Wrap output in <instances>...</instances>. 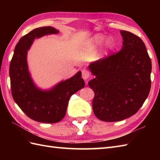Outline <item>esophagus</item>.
Segmentation results:
<instances>
[{
    "instance_id": "34e87169",
    "label": "esophagus",
    "mask_w": 160,
    "mask_h": 160,
    "mask_svg": "<svg viewBox=\"0 0 160 160\" xmlns=\"http://www.w3.org/2000/svg\"><path fill=\"white\" fill-rule=\"evenodd\" d=\"M90 76V74H89V72L88 71L87 69H83L82 71V77L84 80H87L88 78H89Z\"/></svg>"
}]
</instances>
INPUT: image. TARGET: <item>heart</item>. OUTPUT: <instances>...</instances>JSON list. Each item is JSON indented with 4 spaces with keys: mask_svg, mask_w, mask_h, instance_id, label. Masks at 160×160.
Segmentation results:
<instances>
[{
    "mask_svg": "<svg viewBox=\"0 0 160 160\" xmlns=\"http://www.w3.org/2000/svg\"><path fill=\"white\" fill-rule=\"evenodd\" d=\"M105 39H106V37L104 35L101 33H96L87 40L85 45L89 48H96V47L100 46L105 41ZM115 47H116V43H115L114 39L112 38H108L105 43L104 54H107L108 52L113 51Z\"/></svg>",
    "mask_w": 160,
    "mask_h": 160,
    "instance_id": "b5f03b06",
    "label": "heart"
}]
</instances>
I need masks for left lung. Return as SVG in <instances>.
<instances>
[{
  "label": "left lung",
  "mask_w": 160,
  "mask_h": 160,
  "mask_svg": "<svg viewBox=\"0 0 160 160\" xmlns=\"http://www.w3.org/2000/svg\"><path fill=\"white\" fill-rule=\"evenodd\" d=\"M120 52L88 66L93 79L88 84L95 93L93 111L99 120L122 121L140 109L151 89L152 64L140 38L120 31Z\"/></svg>",
  "instance_id": "1"
}]
</instances>
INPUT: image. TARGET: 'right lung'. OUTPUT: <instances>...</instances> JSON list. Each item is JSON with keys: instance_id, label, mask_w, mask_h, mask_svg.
Masks as SVG:
<instances>
[{"instance_id": "obj_1", "label": "right lung", "mask_w": 160, "mask_h": 160, "mask_svg": "<svg viewBox=\"0 0 160 160\" xmlns=\"http://www.w3.org/2000/svg\"><path fill=\"white\" fill-rule=\"evenodd\" d=\"M58 33V30L49 26L35 29L22 36L15 47L9 66L12 94L15 102L29 118L43 123H56L62 120L70 97L84 87L80 71L47 89L38 87L32 79L28 63L30 47L36 38Z\"/></svg>"}]
</instances>
